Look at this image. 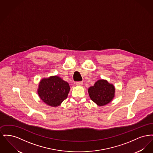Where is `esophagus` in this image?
Wrapping results in <instances>:
<instances>
[{
    "instance_id": "34e87169",
    "label": "esophagus",
    "mask_w": 153,
    "mask_h": 153,
    "mask_svg": "<svg viewBox=\"0 0 153 153\" xmlns=\"http://www.w3.org/2000/svg\"><path fill=\"white\" fill-rule=\"evenodd\" d=\"M82 84H83L82 81H77V82H76V84L77 85H79V86L82 85Z\"/></svg>"
}]
</instances>
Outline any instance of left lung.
<instances>
[{
  "label": "left lung",
  "mask_w": 153,
  "mask_h": 153,
  "mask_svg": "<svg viewBox=\"0 0 153 153\" xmlns=\"http://www.w3.org/2000/svg\"><path fill=\"white\" fill-rule=\"evenodd\" d=\"M90 98L99 106L107 104L113 99L115 95V87L107 81L98 80L94 86L88 89Z\"/></svg>",
  "instance_id": "left-lung-1"
}]
</instances>
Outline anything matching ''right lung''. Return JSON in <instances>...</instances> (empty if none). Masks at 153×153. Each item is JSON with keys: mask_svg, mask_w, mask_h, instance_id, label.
<instances>
[{"mask_svg": "<svg viewBox=\"0 0 153 153\" xmlns=\"http://www.w3.org/2000/svg\"><path fill=\"white\" fill-rule=\"evenodd\" d=\"M69 90V84L56 76L41 80L39 84L38 94L46 104L57 107L67 98Z\"/></svg>", "mask_w": 153, "mask_h": 153, "instance_id": "obj_1", "label": "right lung"}]
</instances>
